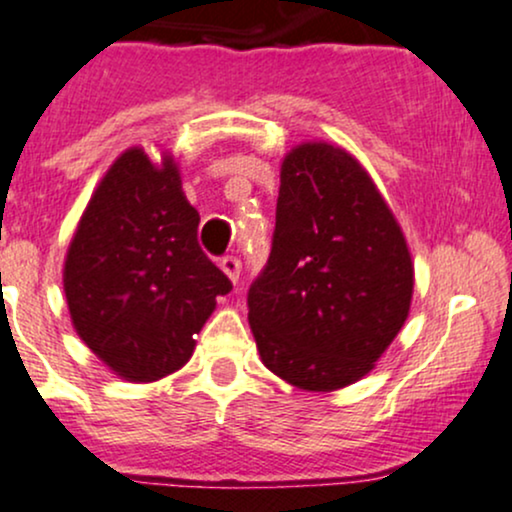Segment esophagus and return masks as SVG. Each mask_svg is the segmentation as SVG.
Returning a JSON list of instances; mask_svg holds the SVG:
<instances>
[{
	"label": "esophagus",
	"instance_id": "34e87169",
	"mask_svg": "<svg viewBox=\"0 0 512 512\" xmlns=\"http://www.w3.org/2000/svg\"><path fill=\"white\" fill-rule=\"evenodd\" d=\"M219 267H221V272L226 274L228 279L233 281V284H236L238 276H240V260H238V257H233V255L223 257V260L219 262Z\"/></svg>",
	"mask_w": 512,
	"mask_h": 512
}]
</instances>
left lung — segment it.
Segmentation results:
<instances>
[{
  "label": "left lung",
  "instance_id": "left-lung-1",
  "mask_svg": "<svg viewBox=\"0 0 512 512\" xmlns=\"http://www.w3.org/2000/svg\"><path fill=\"white\" fill-rule=\"evenodd\" d=\"M411 293L407 240L366 168L327 142L291 149L272 252L248 291L264 366L308 392L356 383L402 330Z\"/></svg>",
  "mask_w": 512,
  "mask_h": 512
}]
</instances>
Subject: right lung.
<instances>
[{"instance_id":"right-lung-1","label":"right lung","mask_w":512,"mask_h":512,"mask_svg":"<svg viewBox=\"0 0 512 512\" xmlns=\"http://www.w3.org/2000/svg\"><path fill=\"white\" fill-rule=\"evenodd\" d=\"M178 163L142 146L98 182L64 260L76 334L115 375L154 383L190 361L195 334L233 289L197 243Z\"/></svg>"}]
</instances>
